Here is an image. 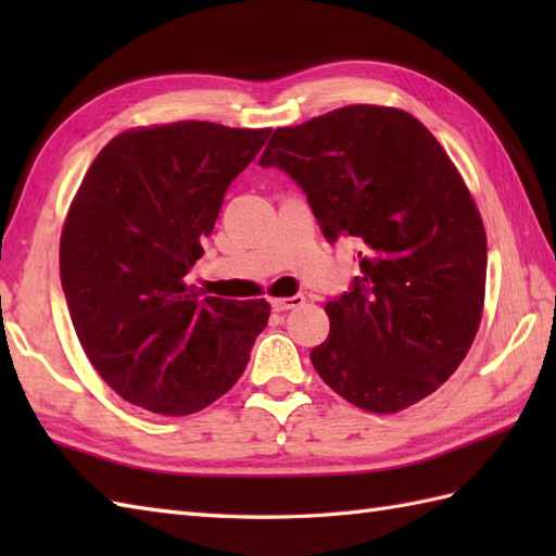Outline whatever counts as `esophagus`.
Returning a JSON list of instances; mask_svg holds the SVG:
<instances>
[{"label": "esophagus", "mask_w": 556, "mask_h": 556, "mask_svg": "<svg viewBox=\"0 0 556 556\" xmlns=\"http://www.w3.org/2000/svg\"><path fill=\"white\" fill-rule=\"evenodd\" d=\"M303 303H305L303 293H296V296H289V299H271V301H269L271 308L279 311V313L291 311V308H299V305H303Z\"/></svg>", "instance_id": "1"}]
</instances>
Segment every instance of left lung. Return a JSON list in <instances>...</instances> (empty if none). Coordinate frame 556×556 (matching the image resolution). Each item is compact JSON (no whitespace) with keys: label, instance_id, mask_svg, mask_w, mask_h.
Instances as JSON below:
<instances>
[{"label":"left lung","instance_id":"obj_1","mask_svg":"<svg viewBox=\"0 0 556 556\" xmlns=\"http://www.w3.org/2000/svg\"><path fill=\"white\" fill-rule=\"evenodd\" d=\"M260 167L301 186L329 243L358 245L361 277L325 305L317 375L372 413L432 394L473 344L488 271L485 227L437 138L401 110L351 104L277 128Z\"/></svg>","mask_w":556,"mask_h":556}]
</instances>
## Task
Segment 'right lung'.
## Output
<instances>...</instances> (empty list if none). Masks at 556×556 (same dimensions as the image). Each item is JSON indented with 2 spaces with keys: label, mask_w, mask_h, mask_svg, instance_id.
Segmentation results:
<instances>
[{
  "label": "right lung",
  "mask_w": 556,
  "mask_h": 556,
  "mask_svg": "<svg viewBox=\"0 0 556 556\" xmlns=\"http://www.w3.org/2000/svg\"><path fill=\"white\" fill-rule=\"evenodd\" d=\"M269 128L179 122L110 140L83 179L59 245L71 323L122 399L188 416L245 370L265 301L200 299L184 277L203 255L224 193Z\"/></svg>",
  "instance_id": "right-lung-1"
}]
</instances>
